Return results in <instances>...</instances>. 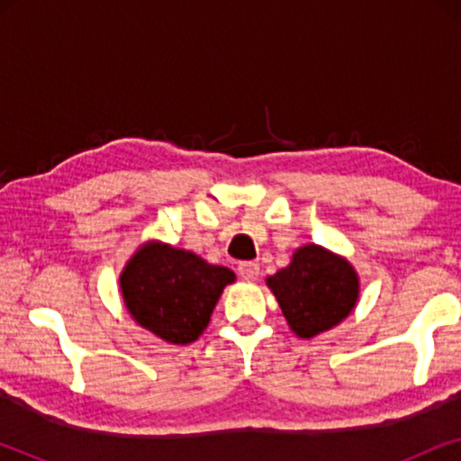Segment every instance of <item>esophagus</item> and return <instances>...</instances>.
Returning a JSON list of instances; mask_svg holds the SVG:
<instances>
[{
    "mask_svg": "<svg viewBox=\"0 0 461 461\" xmlns=\"http://www.w3.org/2000/svg\"><path fill=\"white\" fill-rule=\"evenodd\" d=\"M237 270L239 275H241V279L245 281H256L258 275H260V267H258L256 262H241Z\"/></svg>",
    "mask_w": 461,
    "mask_h": 461,
    "instance_id": "1",
    "label": "esophagus"
}]
</instances>
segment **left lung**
Returning a JSON list of instances; mask_svg holds the SVG:
<instances>
[{"label":"left lung","mask_w":461,"mask_h":461,"mask_svg":"<svg viewBox=\"0 0 461 461\" xmlns=\"http://www.w3.org/2000/svg\"><path fill=\"white\" fill-rule=\"evenodd\" d=\"M267 285L298 338H314L348 317L358 300V275L346 258L304 245Z\"/></svg>","instance_id":"left-lung-1"}]
</instances>
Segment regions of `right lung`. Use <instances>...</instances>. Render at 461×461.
Returning <instances> with one entry per match:
<instances>
[{
  "label": "right lung",
  "mask_w": 461,
  "mask_h": 461,
  "mask_svg": "<svg viewBox=\"0 0 461 461\" xmlns=\"http://www.w3.org/2000/svg\"><path fill=\"white\" fill-rule=\"evenodd\" d=\"M232 281L230 268L161 241L136 249L119 276L125 308L136 323L169 344L194 342Z\"/></svg>",
  "instance_id": "1"
}]
</instances>
